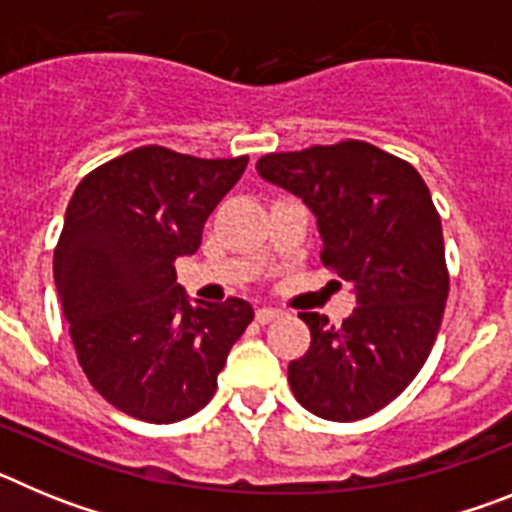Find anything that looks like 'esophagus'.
Instances as JSON below:
<instances>
[{"label": "esophagus", "mask_w": 512, "mask_h": 512, "mask_svg": "<svg viewBox=\"0 0 512 512\" xmlns=\"http://www.w3.org/2000/svg\"><path fill=\"white\" fill-rule=\"evenodd\" d=\"M284 312L282 310H277V307H259V310H256V320H259L261 325H266V323H271V320H277V318H282Z\"/></svg>", "instance_id": "esophagus-1"}]
</instances>
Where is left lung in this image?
Instances as JSON below:
<instances>
[{
    "label": "left lung",
    "instance_id": "left-lung-1",
    "mask_svg": "<svg viewBox=\"0 0 512 512\" xmlns=\"http://www.w3.org/2000/svg\"><path fill=\"white\" fill-rule=\"evenodd\" d=\"M256 171L305 202L318 220L320 259L356 295L343 325L300 312L312 341L289 361V387L318 418L377 413L425 364L449 297L431 192L408 161L364 140L269 153Z\"/></svg>",
    "mask_w": 512,
    "mask_h": 512
}]
</instances>
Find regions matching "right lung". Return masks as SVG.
Here are the masks:
<instances>
[{
    "label": "right lung",
    "mask_w": 512,
    "mask_h": 512,
    "mask_svg": "<svg viewBox=\"0 0 512 512\" xmlns=\"http://www.w3.org/2000/svg\"><path fill=\"white\" fill-rule=\"evenodd\" d=\"M248 156L194 158L143 146L81 179L66 207L53 277L94 390L146 423H176L212 400L246 300H189L174 261L200 248Z\"/></svg>",
    "instance_id": "right-lung-1"
}]
</instances>
